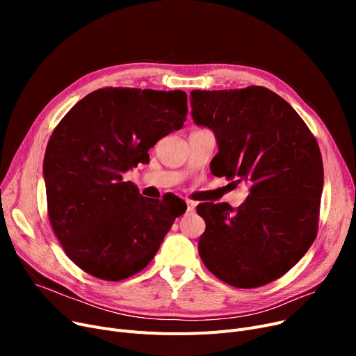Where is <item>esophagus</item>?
<instances>
[{
    "mask_svg": "<svg viewBox=\"0 0 356 356\" xmlns=\"http://www.w3.org/2000/svg\"><path fill=\"white\" fill-rule=\"evenodd\" d=\"M186 207H188V213H192L193 211H195V203L193 202H191V200H186Z\"/></svg>",
    "mask_w": 356,
    "mask_h": 356,
    "instance_id": "1",
    "label": "esophagus"
}]
</instances>
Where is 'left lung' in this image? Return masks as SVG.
<instances>
[{
  "instance_id": "left-lung-1",
  "label": "left lung",
  "mask_w": 356,
  "mask_h": 356,
  "mask_svg": "<svg viewBox=\"0 0 356 356\" xmlns=\"http://www.w3.org/2000/svg\"><path fill=\"white\" fill-rule=\"evenodd\" d=\"M192 118L213 131L215 176L245 183L238 209L200 203L207 229L203 264L239 289L268 284L307 252L317 232L323 163L319 145L293 106L264 86L191 92Z\"/></svg>"
}]
</instances>
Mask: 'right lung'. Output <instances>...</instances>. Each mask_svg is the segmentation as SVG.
I'll list each match as a JSON object with an SVG mask.
<instances>
[{
    "label": "right lung",
    "instance_id": "right-lung-1",
    "mask_svg": "<svg viewBox=\"0 0 356 356\" xmlns=\"http://www.w3.org/2000/svg\"><path fill=\"white\" fill-rule=\"evenodd\" d=\"M183 90L105 88L74 105L49 140L43 175L51 228L88 274L120 282L159 251L183 202L138 193L122 175L149 161L148 149L183 127Z\"/></svg>",
    "mask_w": 356,
    "mask_h": 356
}]
</instances>
